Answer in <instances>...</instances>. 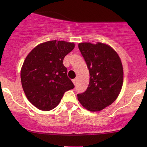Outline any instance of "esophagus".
<instances>
[{"label":"esophagus","instance_id":"esophagus-1","mask_svg":"<svg viewBox=\"0 0 147 147\" xmlns=\"http://www.w3.org/2000/svg\"><path fill=\"white\" fill-rule=\"evenodd\" d=\"M72 82H73L74 84H76V83H77V79H72Z\"/></svg>","mask_w":147,"mask_h":147}]
</instances>
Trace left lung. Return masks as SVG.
Wrapping results in <instances>:
<instances>
[{
    "label": "left lung",
    "mask_w": 147,
    "mask_h": 147,
    "mask_svg": "<svg viewBox=\"0 0 147 147\" xmlns=\"http://www.w3.org/2000/svg\"><path fill=\"white\" fill-rule=\"evenodd\" d=\"M79 49L90 73L86 90L77 94L78 100L87 110L95 112L105 109L117 98L123 84L121 59L109 45L102 43H80Z\"/></svg>",
    "instance_id": "left-lung-1"
}]
</instances>
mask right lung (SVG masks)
<instances>
[{
  "label": "right lung",
  "mask_w": 147,
  "mask_h": 147,
  "mask_svg": "<svg viewBox=\"0 0 147 147\" xmlns=\"http://www.w3.org/2000/svg\"><path fill=\"white\" fill-rule=\"evenodd\" d=\"M74 48V43L47 41L35 47L25 58L21 71L22 87L27 98L37 109H55L64 92L74 88L63 64L64 57Z\"/></svg>",
  "instance_id": "1"
}]
</instances>
